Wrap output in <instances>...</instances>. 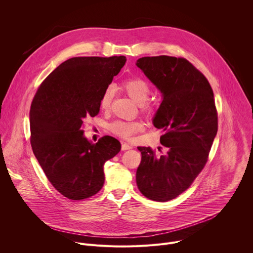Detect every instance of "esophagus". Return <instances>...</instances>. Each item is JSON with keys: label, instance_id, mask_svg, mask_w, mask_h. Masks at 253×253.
<instances>
[{"label": "esophagus", "instance_id": "34e87169", "mask_svg": "<svg viewBox=\"0 0 253 253\" xmlns=\"http://www.w3.org/2000/svg\"><path fill=\"white\" fill-rule=\"evenodd\" d=\"M132 149V146L127 143H122V150H129Z\"/></svg>", "mask_w": 253, "mask_h": 253}]
</instances>
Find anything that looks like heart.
<instances>
[{
  "mask_svg": "<svg viewBox=\"0 0 253 253\" xmlns=\"http://www.w3.org/2000/svg\"><path fill=\"white\" fill-rule=\"evenodd\" d=\"M122 89L127 95L133 99L136 103L140 104V109L143 113L151 114L154 112L155 103L148 101V97L151 93L149 84L142 78H129L126 79L122 84ZM113 98V90L108 87L103 92L100 99V107L103 110H108L111 106ZM143 125L139 121H115L110 125V130L113 134L123 138L130 139L135 133L140 131Z\"/></svg>",
  "mask_w": 253,
  "mask_h": 253,
  "instance_id": "b5f03b06",
  "label": "heart"
}]
</instances>
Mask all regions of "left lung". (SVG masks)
Returning a JSON list of instances; mask_svg holds the SVG:
<instances>
[{"instance_id": "left-lung-1", "label": "left lung", "mask_w": 253, "mask_h": 253, "mask_svg": "<svg viewBox=\"0 0 253 253\" xmlns=\"http://www.w3.org/2000/svg\"><path fill=\"white\" fill-rule=\"evenodd\" d=\"M136 65L163 93L153 124L167 148L159 154L138 147L136 182L145 197L166 202L187 190L204 168L218 129L217 110L208 80L185 58L143 57Z\"/></svg>"}]
</instances>
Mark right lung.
Listing matches in <instances>:
<instances>
[{"label":"right lung","mask_w":253,"mask_h":253,"mask_svg":"<svg viewBox=\"0 0 253 253\" xmlns=\"http://www.w3.org/2000/svg\"><path fill=\"white\" fill-rule=\"evenodd\" d=\"M126 63V57H74L58 66L36 92L30 109L31 146L54 188L71 200L98 193L103 166L121 150L103 136L90 143L85 121L100 111V99Z\"/></svg>","instance_id":"right-lung-1"}]
</instances>
